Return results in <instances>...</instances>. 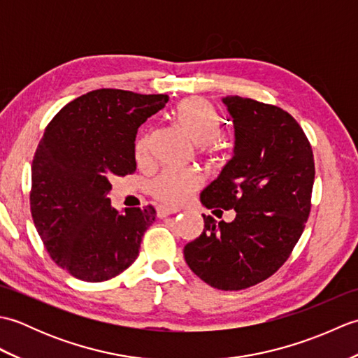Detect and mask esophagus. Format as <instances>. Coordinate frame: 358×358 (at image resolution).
I'll return each mask as SVG.
<instances>
[{
    "mask_svg": "<svg viewBox=\"0 0 358 358\" xmlns=\"http://www.w3.org/2000/svg\"><path fill=\"white\" fill-rule=\"evenodd\" d=\"M177 212H178V209H172V208H167V206H158L157 215H158V218H164L167 215L177 214Z\"/></svg>",
    "mask_w": 358,
    "mask_h": 358,
    "instance_id": "esophagus-1",
    "label": "esophagus"
}]
</instances>
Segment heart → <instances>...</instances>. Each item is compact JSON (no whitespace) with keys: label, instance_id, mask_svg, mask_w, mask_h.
Instances as JSON below:
<instances>
[{"label":"heart","instance_id":"b5f03b06","mask_svg":"<svg viewBox=\"0 0 358 358\" xmlns=\"http://www.w3.org/2000/svg\"><path fill=\"white\" fill-rule=\"evenodd\" d=\"M175 121L187 134L189 138L199 144L203 152L217 150L220 134V117L209 101L203 98H189L175 109ZM149 134L143 131L135 144L136 158L148 155ZM201 186V175L195 169L167 167L159 172L150 183V194L167 206H181Z\"/></svg>","mask_w":358,"mask_h":358}]
</instances>
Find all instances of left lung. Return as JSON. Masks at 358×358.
I'll return each instance as SVG.
<instances>
[{
    "label": "left lung",
    "instance_id": "obj_1",
    "mask_svg": "<svg viewBox=\"0 0 358 358\" xmlns=\"http://www.w3.org/2000/svg\"><path fill=\"white\" fill-rule=\"evenodd\" d=\"M234 155L200 201L237 212L234 222L203 215L204 229L185 246V260L204 283L240 291L277 272L301 237L310 212L313 148L292 115L272 104L224 96Z\"/></svg>",
    "mask_w": 358,
    "mask_h": 358
}]
</instances>
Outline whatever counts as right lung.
<instances>
[{"label": "right lung", "instance_id": "add662e5", "mask_svg": "<svg viewBox=\"0 0 358 358\" xmlns=\"http://www.w3.org/2000/svg\"><path fill=\"white\" fill-rule=\"evenodd\" d=\"M167 100L98 89L66 104L45 127L32 162L30 212L52 260L75 278L106 281L138 257L157 212L112 208L110 178L135 172L136 131Z\"/></svg>", "mask_w": 358, "mask_h": 358}]
</instances>
